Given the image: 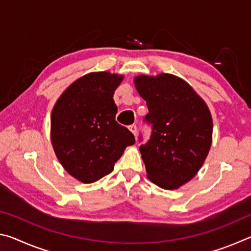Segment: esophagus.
Here are the masks:
<instances>
[{
	"label": "esophagus",
	"instance_id": "esophagus-1",
	"mask_svg": "<svg viewBox=\"0 0 251 251\" xmlns=\"http://www.w3.org/2000/svg\"><path fill=\"white\" fill-rule=\"evenodd\" d=\"M128 128H129V130L131 131V133H133L136 136V134H137V126H136L135 124H133V125H130Z\"/></svg>",
	"mask_w": 251,
	"mask_h": 251
}]
</instances>
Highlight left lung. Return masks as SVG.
I'll return each mask as SVG.
<instances>
[{
	"label": "left lung",
	"instance_id": "left-lung-1",
	"mask_svg": "<svg viewBox=\"0 0 251 251\" xmlns=\"http://www.w3.org/2000/svg\"><path fill=\"white\" fill-rule=\"evenodd\" d=\"M135 86L148 108L144 122L151 127L150 139L139 146L148 179L160 188H178L196 175L210 150L209 109L185 80L172 74L137 76Z\"/></svg>",
	"mask_w": 251,
	"mask_h": 251
}]
</instances>
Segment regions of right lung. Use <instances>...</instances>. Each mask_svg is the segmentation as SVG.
Listing matches in <instances>:
<instances>
[{
  "label": "right lung",
  "instance_id": "right-lung-1",
  "mask_svg": "<svg viewBox=\"0 0 251 251\" xmlns=\"http://www.w3.org/2000/svg\"><path fill=\"white\" fill-rule=\"evenodd\" d=\"M123 76L107 72L78 78L63 93L50 117V138L65 171L82 182H94L113 172L135 137L115 121L113 95Z\"/></svg>",
  "mask_w": 251,
  "mask_h": 251
}]
</instances>
